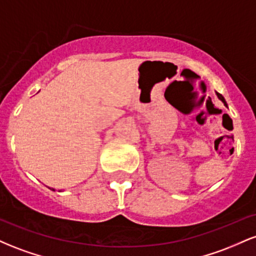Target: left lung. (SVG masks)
<instances>
[{"instance_id": "1", "label": "left lung", "mask_w": 256, "mask_h": 256, "mask_svg": "<svg viewBox=\"0 0 256 256\" xmlns=\"http://www.w3.org/2000/svg\"><path fill=\"white\" fill-rule=\"evenodd\" d=\"M216 96H218V98L220 100V101H222V104H224L226 106V107H228V104H226L225 98H222V95H220V94H219V92H216Z\"/></svg>"}]
</instances>
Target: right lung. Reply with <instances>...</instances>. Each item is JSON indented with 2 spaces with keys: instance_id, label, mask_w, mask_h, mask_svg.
<instances>
[{
  "instance_id": "right-lung-1",
  "label": "right lung",
  "mask_w": 256,
  "mask_h": 256,
  "mask_svg": "<svg viewBox=\"0 0 256 256\" xmlns=\"http://www.w3.org/2000/svg\"><path fill=\"white\" fill-rule=\"evenodd\" d=\"M52 190H54V189H52Z\"/></svg>"
}]
</instances>
